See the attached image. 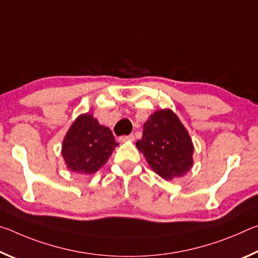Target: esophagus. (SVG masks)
I'll return each mask as SVG.
<instances>
[{"mask_svg": "<svg viewBox=\"0 0 258 258\" xmlns=\"http://www.w3.org/2000/svg\"><path fill=\"white\" fill-rule=\"evenodd\" d=\"M134 140V135L130 134V135H121L119 137V141L120 142H125V141H133Z\"/></svg>", "mask_w": 258, "mask_h": 258, "instance_id": "esophagus-1", "label": "esophagus"}]
</instances>
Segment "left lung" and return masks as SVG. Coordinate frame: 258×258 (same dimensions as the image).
<instances>
[{
  "label": "left lung",
  "mask_w": 258,
  "mask_h": 258,
  "mask_svg": "<svg viewBox=\"0 0 258 258\" xmlns=\"http://www.w3.org/2000/svg\"><path fill=\"white\" fill-rule=\"evenodd\" d=\"M137 147L154 172L165 180L183 176L194 164L190 135L171 109L152 113L143 125Z\"/></svg>",
  "instance_id": "1"
}]
</instances>
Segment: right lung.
Returning a JSON list of instances; mask_svg holds the SVG:
<instances>
[{
    "label": "right lung",
    "instance_id": "obj_1",
    "mask_svg": "<svg viewBox=\"0 0 258 258\" xmlns=\"http://www.w3.org/2000/svg\"><path fill=\"white\" fill-rule=\"evenodd\" d=\"M118 146L111 131L99 124L91 113L78 116L62 142V157L67 167L81 174H93L107 163Z\"/></svg>",
    "mask_w": 258,
    "mask_h": 258
}]
</instances>
